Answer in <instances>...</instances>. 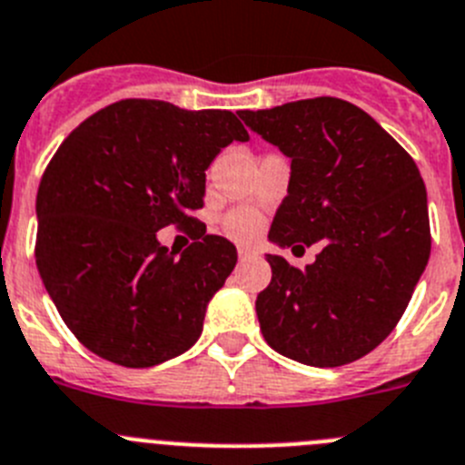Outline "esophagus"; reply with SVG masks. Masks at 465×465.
<instances>
[{
	"label": "esophagus",
	"instance_id": "obj_1",
	"mask_svg": "<svg viewBox=\"0 0 465 465\" xmlns=\"http://www.w3.org/2000/svg\"><path fill=\"white\" fill-rule=\"evenodd\" d=\"M237 253H240V261H255V258H261L258 249H253V246H240Z\"/></svg>",
	"mask_w": 465,
	"mask_h": 465
}]
</instances>
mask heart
<instances>
[{
  "instance_id": "1",
  "label": "heart",
  "mask_w": 465,
  "mask_h": 465,
  "mask_svg": "<svg viewBox=\"0 0 465 465\" xmlns=\"http://www.w3.org/2000/svg\"><path fill=\"white\" fill-rule=\"evenodd\" d=\"M225 230H228L230 237H235L240 242L253 240L258 235V230H261V221H258L253 212L237 210L225 216Z\"/></svg>"
}]
</instances>
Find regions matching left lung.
I'll list each match as a JSON object with an SVG mask.
<instances>
[{
    "label": "left lung",
    "mask_w": 465,
    "mask_h": 465,
    "mask_svg": "<svg viewBox=\"0 0 465 465\" xmlns=\"http://www.w3.org/2000/svg\"><path fill=\"white\" fill-rule=\"evenodd\" d=\"M240 117L291 159L272 244L325 242L304 270L267 255L272 281L255 300L262 336L302 364H351L397 327L429 262L420 170L371 114L348 101L321 96Z\"/></svg>",
    "instance_id": "8db88e82"
}]
</instances>
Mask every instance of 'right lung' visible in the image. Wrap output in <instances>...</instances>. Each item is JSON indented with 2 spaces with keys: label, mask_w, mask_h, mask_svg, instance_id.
I'll list each match as a JSON object with an SVG mask.
<instances>
[{
  "label": "right lung",
  "mask_w": 465,
  "mask_h": 465,
  "mask_svg": "<svg viewBox=\"0 0 465 465\" xmlns=\"http://www.w3.org/2000/svg\"><path fill=\"white\" fill-rule=\"evenodd\" d=\"M249 134L230 110L126 99L68 135L36 195V267L59 316L104 360L147 369L198 341L237 249L200 232L177 255L161 228L193 225L204 170Z\"/></svg>",
  "instance_id": "obj_1"
}]
</instances>
